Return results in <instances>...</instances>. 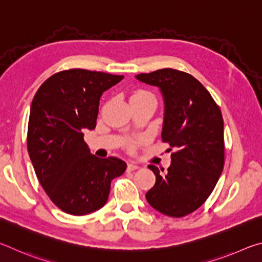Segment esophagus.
<instances>
[{"mask_svg":"<svg viewBox=\"0 0 262 262\" xmlns=\"http://www.w3.org/2000/svg\"><path fill=\"white\" fill-rule=\"evenodd\" d=\"M137 168H139V166L135 165V164L128 163V165H127V170L128 171H135V170H137Z\"/></svg>","mask_w":262,"mask_h":262,"instance_id":"obj_1","label":"esophagus"}]
</instances>
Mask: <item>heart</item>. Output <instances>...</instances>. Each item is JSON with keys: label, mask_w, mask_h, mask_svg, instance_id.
Listing matches in <instances>:
<instances>
[{"label": "heart", "mask_w": 262, "mask_h": 262, "mask_svg": "<svg viewBox=\"0 0 262 262\" xmlns=\"http://www.w3.org/2000/svg\"><path fill=\"white\" fill-rule=\"evenodd\" d=\"M147 98H155V97L150 94V92L148 91H144V90H137L135 91L134 94L132 95L130 97V101L133 100H141V99H147ZM143 140H137V141H132V142H128L127 144V148L128 150H130V151H134V150L136 149L137 145H139L141 142Z\"/></svg>", "instance_id": "1"}]
</instances>
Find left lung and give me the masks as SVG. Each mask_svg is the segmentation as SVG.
<instances>
[{"instance_id":"8db88e82","label":"left lung","mask_w":262,"mask_h":262,"mask_svg":"<svg viewBox=\"0 0 262 262\" xmlns=\"http://www.w3.org/2000/svg\"><path fill=\"white\" fill-rule=\"evenodd\" d=\"M139 81L159 88L164 99L163 142L176 152L165 174L155 165L154 187L145 194L154 209L183 217L209 198L224 166V122L220 106L192 75L165 68L136 75Z\"/></svg>"}]
</instances>
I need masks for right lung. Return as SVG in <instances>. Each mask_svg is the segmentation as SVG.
Segmentation results:
<instances>
[{
	"instance_id": "obj_1",
	"label": "right lung",
	"mask_w": 262,
	"mask_h": 262,
	"mask_svg": "<svg viewBox=\"0 0 262 262\" xmlns=\"http://www.w3.org/2000/svg\"><path fill=\"white\" fill-rule=\"evenodd\" d=\"M123 78L85 69H69L47 78L31 104L28 151L39 183L62 211L86 215L108 199L111 181L125 172L117 157L98 158L84 142L96 128L103 92Z\"/></svg>"
}]
</instances>
